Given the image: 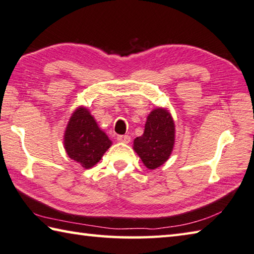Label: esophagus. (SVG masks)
Masks as SVG:
<instances>
[{"label": "esophagus", "instance_id": "esophagus-1", "mask_svg": "<svg viewBox=\"0 0 254 254\" xmlns=\"http://www.w3.org/2000/svg\"><path fill=\"white\" fill-rule=\"evenodd\" d=\"M117 140L121 142H124V143H128L129 141H130V137H129L128 135H119L117 137Z\"/></svg>", "mask_w": 254, "mask_h": 254}]
</instances>
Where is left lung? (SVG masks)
I'll use <instances>...</instances> for the list:
<instances>
[{
    "mask_svg": "<svg viewBox=\"0 0 254 254\" xmlns=\"http://www.w3.org/2000/svg\"><path fill=\"white\" fill-rule=\"evenodd\" d=\"M175 122L168 109L158 107L148 115L145 130L133 140V150L148 169H157L169 159L175 146Z\"/></svg>",
    "mask_w": 254,
    "mask_h": 254,
    "instance_id": "obj_1",
    "label": "left lung"
}]
</instances>
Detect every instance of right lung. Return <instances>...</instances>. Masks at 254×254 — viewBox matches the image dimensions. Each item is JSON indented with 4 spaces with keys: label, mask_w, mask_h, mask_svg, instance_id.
I'll return each mask as SVG.
<instances>
[{
    "label": "right lung",
    "mask_w": 254,
    "mask_h": 254,
    "mask_svg": "<svg viewBox=\"0 0 254 254\" xmlns=\"http://www.w3.org/2000/svg\"><path fill=\"white\" fill-rule=\"evenodd\" d=\"M111 146L112 140L99 128L88 109L83 106L76 108L64 132V148L70 159L86 169L92 168Z\"/></svg>",
    "instance_id": "add662e5"
}]
</instances>
